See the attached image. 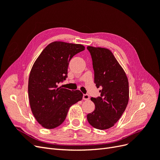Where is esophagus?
Masks as SVG:
<instances>
[{"instance_id":"esophagus-1","label":"esophagus","mask_w":160,"mask_h":160,"mask_svg":"<svg viewBox=\"0 0 160 160\" xmlns=\"http://www.w3.org/2000/svg\"><path fill=\"white\" fill-rule=\"evenodd\" d=\"M83 99L84 100H89L90 99V97H89V95L88 94H84L83 95Z\"/></svg>"}]
</instances>
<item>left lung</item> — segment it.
<instances>
[{
	"label": "left lung",
	"instance_id": "left-lung-1",
	"mask_svg": "<svg viewBox=\"0 0 160 160\" xmlns=\"http://www.w3.org/2000/svg\"><path fill=\"white\" fill-rule=\"evenodd\" d=\"M95 72L94 82L101 97L91 98L95 110L87 115L93 128L103 130L113 127L123 113L129 101V82L113 52L106 48L88 46Z\"/></svg>",
	"mask_w": 160,
	"mask_h": 160
}]
</instances>
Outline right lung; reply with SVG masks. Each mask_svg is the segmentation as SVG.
Instances as JSON below:
<instances>
[{
    "mask_svg": "<svg viewBox=\"0 0 160 160\" xmlns=\"http://www.w3.org/2000/svg\"><path fill=\"white\" fill-rule=\"evenodd\" d=\"M85 50L80 44L55 41L48 45L32 67L28 93L32 113L38 123L54 129L64 122L71 105L83 98L79 90L59 87L67 77L69 62L77 53Z\"/></svg>",
    "mask_w": 160,
    "mask_h": 160,
    "instance_id": "1",
    "label": "right lung"
}]
</instances>
